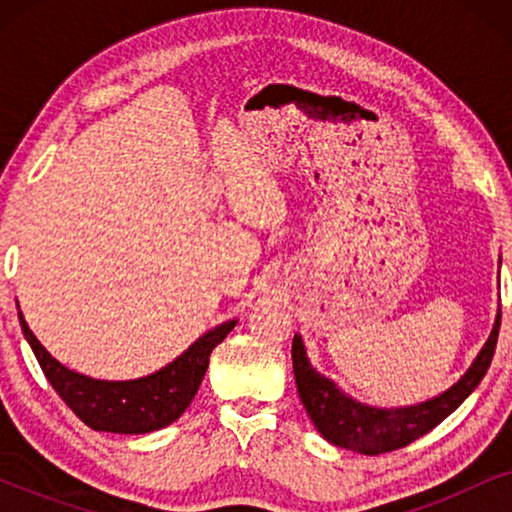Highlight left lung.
Listing matches in <instances>:
<instances>
[{
    "label": "left lung",
    "instance_id": "8db88e82",
    "mask_svg": "<svg viewBox=\"0 0 512 512\" xmlns=\"http://www.w3.org/2000/svg\"><path fill=\"white\" fill-rule=\"evenodd\" d=\"M499 326L501 305L485 347L475 356L471 368L459 377V382H454L450 389L429 398V401L403 405V408H375V405H366L347 396L331 377L317 373V368L307 359L303 338L296 333L291 345V359L298 396L312 424L317 426V431L328 443L361 454L398 450V447L410 445L412 440L436 429L445 417H450L473 394L485 377L489 363H492Z\"/></svg>",
    "mask_w": 512,
    "mask_h": 512
}]
</instances>
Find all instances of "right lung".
I'll return each instance as SVG.
<instances>
[{
	"label": "right lung",
	"instance_id": "add662e5",
	"mask_svg": "<svg viewBox=\"0 0 512 512\" xmlns=\"http://www.w3.org/2000/svg\"><path fill=\"white\" fill-rule=\"evenodd\" d=\"M20 328L30 342L46 380L58 391L76 417L95 431L109 433H151L165 429L184 415L193 396L198 394L202 377L207 373L212 349L233 331L237 319L223 321L212 331L200 335L184 354L177 356L156 373L137 380H95L74 373L46 352L34 338L23 312H18Z\"/></svg>",
	"mask_w": 512,
	"mask_h": 512
}]
</instances>
